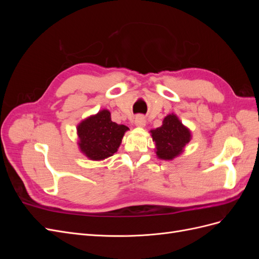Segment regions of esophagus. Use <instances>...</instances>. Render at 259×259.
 <instances>
[{"label":"esophagus","instance_id":"1","mask_svg":"<svg viewBox=\"0 0 259 259\" xmlns=\"http://www.w3.org/2000/svg\"><path fill=\"white\" fill-rule=\"evenodd\" d=\"M135 125L137 127H145L146 125V119L143 115H137L135 119Z\"/></svg>","mask_w":259,"mask_h":259}]
</instances>
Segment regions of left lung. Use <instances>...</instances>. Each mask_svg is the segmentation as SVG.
Returning <instances> with one entry per match:
<instances>
[{
	"label": "left lung",
	"instance_id": "8db88e82",
	"mask_svg": "<svg viewBox=\"0 0 259 259\" xmlns=\"http://www.w3.org/2000/svg\"><path fill=\"white\" fill-rule=\"evenodd\" d=\"M155 145V153L160 160L170 161L185 151L192 138L191 131L182 123L175 113L167 114L160 127L150 131Z\"/></svg>",
	"mask_w": 259,
	"mask_h": 259
}]
</instances>
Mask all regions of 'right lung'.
I'll return each mask as SVG.
<instances>
[{"instance_id": "add662e5", "label": "right lung", "mask_w": 259, "mask_h": 259, "mask_svg": "<svg viewBox=\"0 0 259 259\" xmlns=\"http://www.w3.org/2000/svg\"><path fill=\"white\" fill-rule=\"evenodd\" d=\"M130 128L111 120L107 109L82 120L76 126L80 151L92 161H103L119 149L125 132Z\"/></svg>"}]
</instances>
